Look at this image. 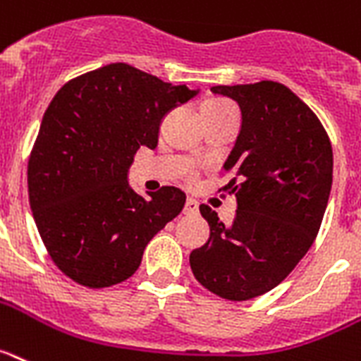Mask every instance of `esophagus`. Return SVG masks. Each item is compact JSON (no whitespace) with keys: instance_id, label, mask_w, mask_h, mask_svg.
Segmentation results:
<instances>
[{"instance_id":"34e87169","label":"esophagus","mask_w":361,"mask_h":361,"mask_svg":"<svg viewBox=\"0 0 361 361\" xmlns=\"http://www.w3.org/2000/svg\"><path fill=\"white\" fill-rule=\"evenodd\" d=\"M199 212V204H197L195 199H188L186 204H184V214L186 215H195Z\"/></svg>"}]
</instances>
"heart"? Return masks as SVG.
I'll list each match as a JSON object with an SVG mask.
<instances>
[{"mask_svg":"<svg viewBox=\"0 0 361 361\" xmlns=\"http://www.w3.org/2000/svg\"><path fill=\"white\" fill-rule=\"evenodd\" d=\"M202 115H208V113H224V111H235L232 104H228L224 100H219V98H214V100H208L202 104Z\"/></svg>","mask_w":361,"mask_h":361,"instance_id":"b5f03b06","label":"heart"}]
</instances>
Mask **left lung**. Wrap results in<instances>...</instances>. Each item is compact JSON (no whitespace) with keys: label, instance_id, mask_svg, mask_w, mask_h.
I'll return each instance as SVG.
<instances>
[{"label":"left lung","instance_id":"8db88e82","mask_svg":"<svg viewBox=\"0 0 361 361\" xmlns=\"http://www.w3.org/2000/svg\"><path fill=\"white\" fill-rule=\"evenodd\" d=\"M241 111V128L224 171L235 193L230 226L208 206V241L190 254L204 288L230 301L272 290L309 252L327 210L332 186V147L318 116L277 82L215 85Z\"/></svg>","mask_w":361,"mask_h":361}]
</instances>
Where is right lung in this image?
<instances>
[{"instance_id":"1","label":"right lung","mask_w":361,"mask_h":361,"mask_svg":"<svg viewBox=\"0 0 361 361\" xmlns=\"http://www.w3.org/2000/svg\"><path fill=\"white\" fill-rule=\"evenodd\" d=\"M197 94L128 63L85 73L54 94L29 159V202L49 255L73 281H126L153 235L183 212L178 188L144 199L128 173L138 147H157L169 111Z\"/></svg>"}]
</instances>
